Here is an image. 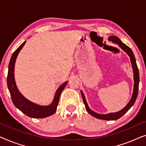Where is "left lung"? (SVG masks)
<instances>
[{
	"mask_svg": "<svg viewBox=\"0 0 146 146\" xmlns=\"http://www.w3.org/2000/svg\"><path fill=\"white\" fill-rule=\"evenodd\" d=\"M108 40H111L113 43L118 44L119 46L129 56V58H130L131 67H132L133 72V81H134V84H133V93H132V95H131L130 100H129V102L127 103V104L125 106L123 109H121V110H119V111H117V112H114V113H106V114H101V113L95 112V111L92 110L90 108L88 105L86 100L85 96L82 90L80 92H81L82 97L84 104L85 105L86 110V111L90 113V114H91L92 116L96 117L98 119H103V120H115V119L120 118V117L122 116V115H124L125 113L131 108V107L134 104L136 100L137 94H138L139 75L138 68L137 66L136 60H135L134 54H133V52L130 49V48H129L127 46L125 45V44H123L122 42L118 38L117 36H110Z\"/></svg>",
	"mask_w": 146,
	"mask_h": 146,
	"instance_id": "left-lung-1",
	"label": "left lung"
}]
</instances>
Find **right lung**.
Segmentation results:
<instances>
[{"instance_id":"1","label":"right lung","mask_w":146,"mask_h":146,"mask_svg":"<svg viewBox=\"0 0 146 146\" xmlns=\"http://www.w3.org/2000/svg\"><path fill=\"white\" fill-rule=\"evenodd\" d=\"M25 41L16 50L11 56L9 64V72L7 76V86L11 94L12 101L16 108L29 117L33 118H43L52 115L56 111L60 94L66 86L68 81L62 84L56 92L52 103L48 106H41L30 101L25 98L18 89L15 78V66L17 58L20 51L25 44Z\"/></svg>"}]
</instances>
